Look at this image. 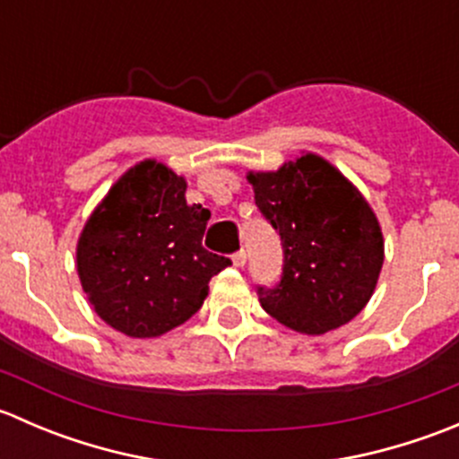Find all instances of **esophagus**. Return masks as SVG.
<instances>
[{"label":"esophagus","mask_w":459,"mask_h":459,"mask_svg":"<svg viewBox=\"0 0 459 459\" xmlns=\"http://www.w3.org/2000/svg\"><path fill=\"white\" fill-rule=\"evenodd\" d=\"M233 264H235V266H238V268H244V264H247V253H244V251L235 253V255H233Z\"/></svg>","instance_id":"obj_1"}]
</instances>
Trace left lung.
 <instances>
[{"label": "left lung", "mask_w": 459, "mask_h": 459, "mask_svg": "<svg viewBox=\"0 0 459 459\" xmlns=\"http://www.w3.org/2000/svg\"><path fill=\"white\" fill-rule=\"evenodd\" d=\"M248 182L284 251L280 284L257 286L264 311L307 335L351 322L384 264L382 229L362 193L313 152Z\"/></svg>", "instance_id": "1"}]
</instances>
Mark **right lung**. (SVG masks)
I'll return each mask as SVG.
<instances>
[{
	"instance_id": "right-lung-1",
	"label": "right lung",
	"mask_w": 459,
	"mask_h": 459,
	"mask_svg": "<svg viewBox=\"0 0 459 459\" xmlns=\"http://www.w3.org/2000/svg\"><path fill=\"white\" fill-rule=\"evenodd\" d=\"M186 182L155 160L117 179L88 217L77 273L95 313L128 337H157L202 308L229 257L202 247L211 211L188 206Z\"/></svg>"
}]
</instances>
